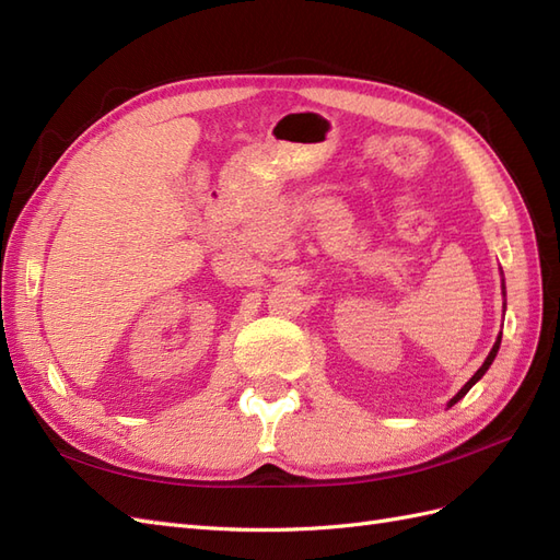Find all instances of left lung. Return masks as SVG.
<instances>
[{
    "mask_svg": "<svg viewBox=\"0 0 560 560\" xmlns=\"http://www.w3.org/2000/svg\"><path fill=\"white\" fill-rule=\"evenodd\" d=\"M500 341H502V331H500V336H498V341H495L493 350H490V352H488V358H486V362H483V364L479 366V371H477V374H474V376H471V378H469V381L465 383V387L460 389V393H457V395H455V397H453V399L448 401V406H453L455 401H460V399H463V397H465V395L469 393V387H471L474 383H477V381H479V378H481V376L486 374V371H488V366H490V364H493V360H495V354H498V350H500Z\"/></svg>",
    "mask_w": 560,
    "mask_h": 560,
    "instance_id": "obj_1",
    "label": "left lung"
}]
</instances>
